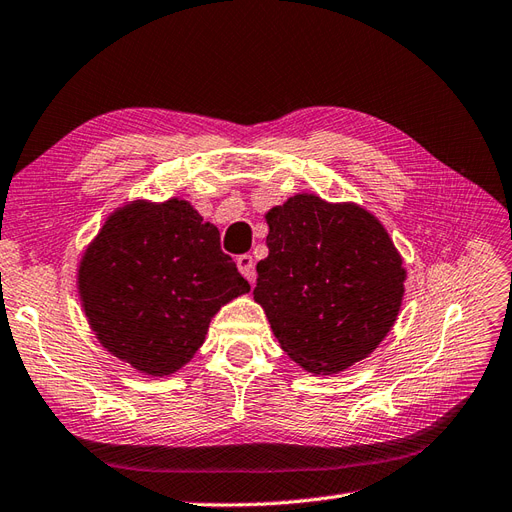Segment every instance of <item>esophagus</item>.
Wrapping results in <instances>:
<instances>
[{
	"label": "esophagus",
	"mask_w": 512,
	"mask_h": 512,
	"mask_svg": "<svg viewBox=\"0 0 512 512\" xmlns=\"http://www.w3.org/2000/svg\"><path fill=\"white\" fill-rule=\"evenodd\" d=\"M237 267L241 271V275H245L247 280L254 282L256 280V267H254V258L250 254H241L237 258Z\"/></svg>",
	"instance_id": "esophagus-1"
}]
</instances>
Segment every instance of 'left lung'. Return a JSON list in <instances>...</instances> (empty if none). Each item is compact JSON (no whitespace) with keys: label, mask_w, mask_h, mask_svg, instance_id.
<instances>
[{"label":"left lung","mask_w":512,"mask_h":512,"mask_svg":"<svg viewBox=\"0 0 512 512\" xmlns=\"http://www.w3.org/2000/svg\"><path fill=\"white\" fill-rule=\"evenodd\" d=\"M254 301L309 374H337L378 348L397 320L406 269L389 232L356 203L294 194L273 207Z\"/></svg>","instance_id":"obj_1"}]
</instances>
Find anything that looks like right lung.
<instances>
[{
  "instance_id": "right-lung-1",
  "label": "right lung",
  "mask_w": 512,
  "mask_h": 512,
  "mask_svg": "<svg viewBox=\"0 0 512 512\" xmlns=\"http://www.w3.org/2000/svg\"><path fill=\"white\" fill-rule=\"evenodd\" d=\"M250 284L220 230L181 198L132 200L108 215L79 265L98 342L147 376H170L203 346L211 318Z\"/></svg>"
}]
</instances>
